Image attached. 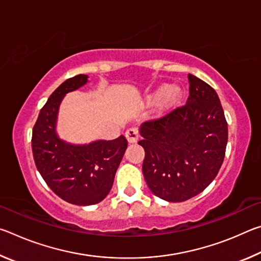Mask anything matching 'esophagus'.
Returning a JSON list of instances; mask_svg holds the SVG:
<instances>
[{"instance_id":"34e87169","label":"esophagus","mask_w":261,"mask_h":261,"mask_svg":"<svg viewBox=\"0 0 261 261\" xmlns=\"http://www.w3.org/2000/svg\"><path fill=\"white\" fill-rule=\"evenodd\" d=\"M125 137L127 141H129L130 144L132 143H137L139 139V134H138V130L136 129V127H130V129H127L125 132Z\"/></svg>"}]
</instances>
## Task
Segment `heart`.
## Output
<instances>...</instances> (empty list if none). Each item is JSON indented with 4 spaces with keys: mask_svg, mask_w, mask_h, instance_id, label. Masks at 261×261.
Returning <instances> with one entry per match:
<instances>
[{
    "mask_svg": "<svg viewBox=\"0 0 261 261\" xmlns=\"http://www.w3.org/2000/svg\"><path fill=\"white\" fill-rule=\"evenodd\" d=\"M180 95H182V92H180V88L178 86L167 84L158 91V93H149L147 95V101L152 102V101L155 100L158 113L165 114L178 103Z\"/></svg>",
    "mask_w": 261,
    "mask_h": 261,
    "instance_id": "heart-1",
    "label": "heart"
}]
</instances>
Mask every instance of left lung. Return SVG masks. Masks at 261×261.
I'll return each instance as SVG.
<instances>
[{
    "mask_svg": "<svg viewBox=\"0 0 261 261\" xmlns=\"http://www.w3.org/2000/svg\"><path fill=\"white\" fill-rule=\"evenodd\" d=\"M187 103L140 126L143 174L163 200H188L208 187L222 166L228 124L213 87L188 74Z\"/></svg>",
    "mask_w": 261,
    "mask_h": 261,
    "instance_id": "left-lung-1",
    "label": "left lung"
}]
</instances>
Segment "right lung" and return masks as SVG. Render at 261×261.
Wrapping results in <instances>:
<instances>
[{"instance_id": "1", "label": "right lung", "mask_w": 261, "mask_h": 261, "mask_svg": "<svg viewBox=\"0 0 261 261\" xmlns=\"http://www.w3.org/2000/svg\"><path fill=\"white\" fill-rule=\"evenodd\" d=\"M87 78L78 74L62 83L41 108L32 132V152L39 173L61 199L79 206L98 204L107 197L127 147L124 136L87 145L68 144L57 137L62 99L85 85Z\"/></svg>"}]
</instances>
